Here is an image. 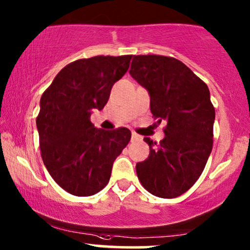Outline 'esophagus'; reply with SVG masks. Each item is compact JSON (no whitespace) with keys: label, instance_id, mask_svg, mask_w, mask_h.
<instances>
[{"label":"esophagus","instance_id":"1","mask_svg":"<svg viewBox=\"0 0 250 250\" xmlns=\"http://www.w3.org/2000/svg\"><path fill=\"white\" fill-rule=\"evenodd\" d=\"M139 140H141V137L140 135H138L137 133H132V138H131V141L132 142H137Z\"/></svg>","mask_w":250,"mask_h":250}]
</instances>
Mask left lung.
<instances>
[{"mask_svg": "<svg viewBox=\"0 0 250 250\" xmlns=\"http://www.w3.org/2000/svg\"><path fill=\"white\" fill-rule=\"evenodd\" d=\"M129 73L148 89L153 117L167 121L160 144L144 139L150 153L135 167L139 180L155 196H180L196 183L211 153L215 108L208 86L170 56L134 55Z\"/></svg>", "mask_w": 250, "mask_h": 250, "instance_id": "8db88e82", "label": "left lung"}]
</instances>
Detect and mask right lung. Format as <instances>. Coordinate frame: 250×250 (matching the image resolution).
<instances>
[{
	"instance_id": "obj_1",
	"label": "right lung",
	"mask_w": 250,
	"mask_h": 250,
	"mask_svg": "<svg viewBox=\"0 0 250 250\" xmlns=\"http://www.w3.org/2000/svg\"><path fill=\"white\" fill-rule=\"evenodd\" d=\"M132 55L77 60L60 71L40 100L37 117L41 157L51 178L67 193L90 196L109 183L113 161L131 131H104L90 122L102 110L113 83L126 73Z\"/></svg>"
}]
</instances>
